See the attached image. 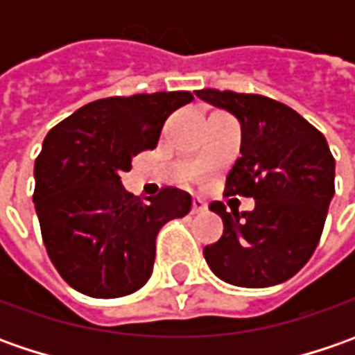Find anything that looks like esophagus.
Masks as SVG:
<instances>
[{"label":"esophagus","mask_w":355,"mask_h":355,"mask_svg":"<svg viewBox=\"0 0 355 355\" xmlns=\"http://www.w3.org/2000/svg\"><path fill=\"white\" fill-rule=\"evenodd\" d=\"M205 209H207V203L203 199L193 198V201H191V213H203Z\"/></svg>","instance_id":"esophagus-1"}]
</instances>
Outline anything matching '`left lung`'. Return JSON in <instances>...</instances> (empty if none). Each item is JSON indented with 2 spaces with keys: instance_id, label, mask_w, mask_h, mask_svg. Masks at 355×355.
<instances>
[{
  "instance_id": "obj_1",
  "label": "left lung",
  "mask_w": 355,
  "mask_h": 355,
  "mask_svg": "<svg viewBox=\"0 0 355 355\" xmlns=\"http://www.w3.org/2000/svg\"><path fill=\"white\" fill-rule=\"evenodd\" d=\"M241 124V157L227 175V196L254 199L252 211L209 209L223 235L203 249L215 277L243 288H266L294 277L320 241L334 198L336 162L326 138L286 104L261 94L196 90Z\"/></svg>"
}]
</instances>
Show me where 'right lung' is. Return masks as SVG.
<instances>
[{
	"mask_svg": "<svg viewBox=\"0 0 355 355\" xmlns=\"http://www.w3.org/2000/svg\"><path fill=\"white\" fill-rule=\"evenodd\" d=\"M185 90L110 96L78 108L49 132L35 159V211L49 259L64 282L92 298L136 293L152 277L157 231L191 209L189 193L164 187L136 198L120 175L154 150Z\"/></svg>",
	"mask_w": 355,
	"mask_h": 355,
	"instance_id": "1",
	"label": "right lung"
}]
</instances>
